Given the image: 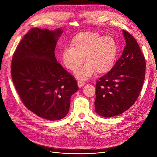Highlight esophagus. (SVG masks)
I'll return each mask as SVG.
<instances>
[{
  "instance_id": "34e87169",
  "label": "esophagus",
  "mask_w": 157,
  "mask_h": 157,
  "mask_svg": "<svg viewBox=\"0 0 157 157\" xmlns=\"http://www.w3.org/2000/svg\"><path fill=\"white\" fill-rule=\"evenodd\" d=\"M78 86L79 88H81L85 84V82H84L83 81H82V80H78Z\"/></svg>"
}]
</instances>
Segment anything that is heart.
Masks as SVG:
<instances>
[{"mask_svg":"<svg viewBox=\"0 0 157 157\" xmlns=\"http://www.w3.org/2000/svg\"><path fill=\"white\" fill-rule=\"evenodd\" d=\"M117 54V44L112 36H103L96 32H85L74 38L71 48L64 50L62 59L65 67L73 71L85 61L86 64L76 72V76L80 79H87L94 71L103 73L110 69Z\"/></svg>","mask_w":157,"mask_h":157,"instance_id":"obj_1","label":"heart"}]
</instances>
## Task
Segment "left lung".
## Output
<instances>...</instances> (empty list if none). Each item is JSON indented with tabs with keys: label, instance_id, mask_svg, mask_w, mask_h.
<instances>
[{
	"label": "left lung",
	"instance_id": "8db88e82",
	"mask_svg": "<svg viewBox=\"0 0 157 157\" xmlns=\"http://www.w3.org/2000/svg\"><path fill=\"white\" fill-rule=\"evenodd\" d=\"M126 40L122 56L96 84L95 110L105 118L121 115L139 97L145 77L144 55L134 37L123 30Z\"/></svg>",
	"mask_w": 157,
	"mask_h": 157
}]
</instances>
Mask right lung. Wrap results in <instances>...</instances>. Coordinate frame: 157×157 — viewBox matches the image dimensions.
Segmentation results:
<instances>
[{
    "instance_id": "obj_1",
    "label": "right lung",
    "mask_w": 157,
    "mask_h": 157,
    "mask_svg": "<svg viewBox=\"0 0 157 157\" xmlns=\"http://www.w3.org/2000/svg\"><path fill=\"white\" fill-rule=\"evenodd\" d=\"M62 30L31 28L14 52L11 75L22 103L39 117L64 118L71 97L78 90L77 80L57 61L54 51Z\"/></svg>"
}]
</instances>
